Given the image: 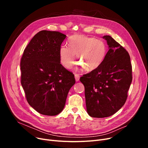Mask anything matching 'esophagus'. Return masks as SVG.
<instances>
[{"instance_id": "esophagus-1", "label": "esophagus", "mask_w": 148, "mask_h": 148, "mask_svg": "<svg viewBox=\"0 0 148 148\" xmlns=\"http://www.w3.org/2000/svg\"><path fill=\"white\" fill-rule=\"evenodd\" d=\"M74 76H75V79L77 82L79 81V79H80V75L79 74H74Z\"/></svg>"}]
</instances>
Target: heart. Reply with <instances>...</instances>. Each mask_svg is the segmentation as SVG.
<instances>
[{
  "label": "heart",
  "instance_id": "1",
  "mask_svg": "<svg viewBox=\"0 0 148 148\" xmlns=\"http://www.w3.org/2000/svg\"><path fill=\"white\" fill-rule=\"evenodd\" d=\"M68 46L62 45L59 49L61 64L71 68L77 56L78 63L86 71L98 68L103 62L107 53V46L100 40L85 35H75L68 40Z\"/></svg>",
  "mask_w": 148,
  "mask_h": 148
}]
</instances>
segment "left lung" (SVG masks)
<instances>
[{"instance_id":"1","label":"left lung","mask_w":148,"mask_h":148,"mask_svg":"<svg viewBox=\"0 0 148 148\" xmlns=\"http://www.w3.org/2000/svg\"><path fill=\"white\" fill-rule=\"evenodd\" d=\"M106 58L98 68L80 77L84 86L87 112L93 118H106L125 104L132 82V66L127 51L109 36Z\"/></svg>"}]
</instances>
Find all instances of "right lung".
<instances>
[{
    "label": "right lung",
    "instance_id": "1",
    "mask_svg": "<svg viewBox=\"0 0 148 148\" xmlns=\"http://www.w3.org/2000/svg\"><path fill=\"white\" fill-rule=\"evenodd\" d=\"M66 35L41 30L30 40L20 62L21 83L29 105L44 115L55 116L65 105L74 75L60 64L59 49Z\"/></svg>",
    "mask_w": 148,
    "mask_h": 148
}]
</instances>
